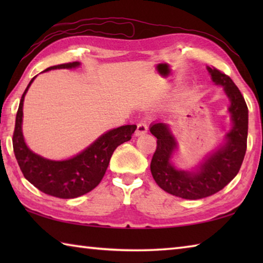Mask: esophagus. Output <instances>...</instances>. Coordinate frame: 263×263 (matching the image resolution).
Returning <instances> with one entry per match:
<instances>
[{
	"mask_svg": "<svg viewBox=\"0 0 263 263\" xmlns=\"http://www.w3.org/2000/svg\"><path fill=\"white\" fill-rule=\"evenodd\" d=\"M147 131H148L147 124H146L145 122L138 123L137 130H136V136H142V135H145V133L147 132Z\"/></svg>",
	"mask_w": 263,
	"mask_h": 263,
	"instance_id": "esophagus-1",
	"label": "esophagus"
}]
</instances>
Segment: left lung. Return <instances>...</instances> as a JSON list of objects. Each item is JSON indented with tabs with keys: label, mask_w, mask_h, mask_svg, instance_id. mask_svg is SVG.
<instances>
[{
	"label": "left lung",
	"mask_w": 263,
	"mask_h": 263,
	"mask_svg": "<svg viewBox=\"0 0 263 263\" xmlns=\"http://www.w3.org/2000/svg\"><path fill=\"white\" fill-rule=\"evenodd\" d=\"M206 68L212 81L224 88L231 102L232 127L225 135L224 144L205 157L195 171H183L172 162L177 141L168 124L155 122L149 126L157 138V149L151 161L153 179L166 193L185 199L208 197L228 185L239 173L247 148L248 109L243 96L230 77L215 67Z\"/></svg>",
	"instance_id": "8db88e82"
}]
</instances>
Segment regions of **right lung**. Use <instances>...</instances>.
<instances>
[{
  "label": "right lung",
  "mask_w": 263,
  "mask_h": 263,
  "mask_svg": "<svg viewBox=\"0 0 263 263\" xmlns=\"http://www.w3.org/2000/svg\"><path fill=\"white\" fill-rule=\"evenodd\" d=\"M80 62H68L46 68L44 72L61 68H77ZM35 78V77H34ZM34 78L22 95L18 111L16 115L12 146L17 162L26 180L35 188L58 198H75L96 188L109 166L114 151L123 142L131 139L137 125H124L105 132L89 145L82 152L73 158L50 160L33 153L25 144L22 123H23V102L28 89Z\"/></svg>",
  "instance_id": "add662e5"
}]
</instances>
